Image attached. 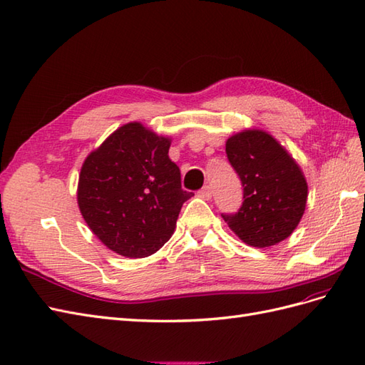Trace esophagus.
Instances as JSON below:
<instances>
[{
    "mask_svg": "<svg viewBox=\"0 0 365 365\" xmlns=\"http://www.w3.org/2000/svg\"><path fill=\"white\" fill-rule=\"evenodd\" d=\"M211 195H212V190L210 185H205L203 188L199 191V197H202V199H205V200H210Z\"/></svg>",
    "mask_w": 365,
    "mask_h": 365,
    "instance_id": "34e87169",
    "label": "esophagus"
}]
</instances>
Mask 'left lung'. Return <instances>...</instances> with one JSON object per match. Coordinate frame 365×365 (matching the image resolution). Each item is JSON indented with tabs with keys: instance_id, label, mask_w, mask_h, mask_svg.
I'll use <instances>...</instances> for the list:
<instances>
[{
	"instance_id": "1",
	"label": "left lung",
	"mask_w": 365,
	"mask_h": 365,
	"mask_svg": "<svg viewBox=\"0 0 365 365\" xmlns=\"http://www.w3.org/2000/svg\"><path fill=\"white\" fill-rule=\"evenodd\" d=\"M227 159L243 183V205L222 215L240 240L270 247L297 229L307 203V182L292 154L272 134L246 128L226 140Z\"/></svg>"
}]
</instances>
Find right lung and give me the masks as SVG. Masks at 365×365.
Instances as JSON below:
<instances>
[{"instance_id": "add662e5", "label": "right lung", "mask_w": 365, "mask_h": 365, "mask_svg": "<svg viewBox=\"0 0 365 365\" xmlns=\"http://www.w3.org/2000/svg\"><path fill=\"white\" fill-rule=\"evenodd\" d=\"M170 147L171 138L134 120L113 131L82 163L79 211L110 251L145 258L174 234L182 205L194 194L182 190Z\"/></svg>"}]
</instances>
